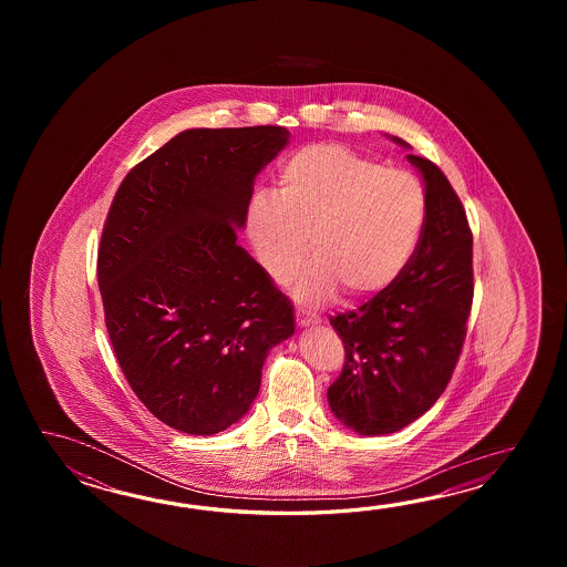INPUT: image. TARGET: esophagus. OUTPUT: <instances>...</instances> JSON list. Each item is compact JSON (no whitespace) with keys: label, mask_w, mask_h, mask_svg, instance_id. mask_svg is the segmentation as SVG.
Listing matches in <instances>:
<instances>
[{"label":"esophagus","mask_w":567,"mask_h":567,"mask_svg":"<svg viewBox=\"0 0 567 567\" xmlns=\"http://www.w3.org/2000/svg\"><path fill=\"white\" fill-rule=\"evenodd\" d=\"M296 322H298L300 328H308V326L320 324V318L310 316V313L296 312Z\"/></svg>","instance_id":"34e87169"}]
</instances>
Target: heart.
<instances>
[{"mask_svg":"<svg viewBox=\"0 0 567 567\" xmlns=\"http://www.w3.org/2000/svg\"><path fill=\"white\" fill-rule=\"evenodd\" d=\"M425 193L403 169H385L338 144L300 147L281 164L278 194H255L245 230L267 276L288 284L310 243L316 255L296 296L322 303L381 293L403 274L422 237Z\"/></svg>","mask_w":567,"mask_h":567,"instance_id":"heart-1","label":"heart"}]
</instances>
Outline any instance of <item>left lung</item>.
I'll return each instance as SVG.
<instances>
[{
	"instance_id": "8db88e82",
	"label": "left lung",
	"mask_w": 567,
	"mask_h": 567,
	"mask_svg": "<svg viewBox=\"0 0 567 567\" xmlns=\"http://www.w3.org/2000/svg\"><path fill=\"white\" fill-rule=\"evenodd\" d=\"M408 159L425 186L415 254L373 300L330 318L347 359L328 386V403L338 422L361 435L399 432L434 405L456 369L471 316L472 230L464 206L434 162Z\"/></svg>"
}]
</instances>
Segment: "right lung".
<instances>
[{
    "label": "right lung",
    "mask_w": 567,
    "mask_h": 567,
    "mask_svg": "<svg viewBox=\"0 0 567 567\" xmlns=\"http://www.w3.org/2000/svg\"><path fill=\"white\" fill-rule=\"evenodd\" d=\"M288 140L279 125L186 130L109 208L96 279L111 344L137 399L184 434L239 422L293 334L291 301L237 245L255 176Z\"/></svg>",
    "instance_id": "add662e5"
}]
</instances>
